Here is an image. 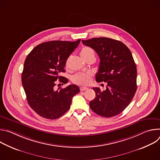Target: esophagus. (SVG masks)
Returning <instances> with one entry per match:
<instances>
[{"mask_svg": "<svg viewBox=\"0 0 160 160\" xmlns=\"http://www.w3.org/2000/svg\"><path fill=\"white\" fill-rule=\"evenodd\" d=\"M87 89H88V88L86 87H81L80 88V91H84V90H87Z\"/></svg>", "mask_w": 160, "mask_h": 160, "instance_id": "obj_1", "label": "esophagus"}]
</instances>
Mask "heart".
<instances>
[{
  "label": "heart",
  "instance_id": "obj_1",
  "mask_svg": "<svg viewBox=\"0 0 160 160\" xmlns=\"http://www.w3.org/2000/svg\"><path fill=\"white\" fill-rule=\"evenodd\" d=\"M80 55L85 60L92 56L95 57L94 50L89 47L83 48L80 51ZM92 77V75L90 72L78 73L72 77V80L73 82L78 85H87L91 82Z\"/></svg>",
  "mask_w": 160,
  "mask_h": 160
}]
</instances>
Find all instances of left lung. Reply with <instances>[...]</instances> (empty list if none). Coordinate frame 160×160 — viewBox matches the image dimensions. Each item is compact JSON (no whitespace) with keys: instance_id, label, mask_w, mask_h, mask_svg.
Masks as SVG:
<instances>
[{"instance_id":"left-lung-1","label":"left lung","mask_w":160,"mask_h":160,"mask_svg":"<svg viewBox=\"0 0 160 160\" xmlns=\"http://www.w3.org/2000/svg\"><path fill=\"white\" fill-rule=\"evenodd\" d=\"M100 58L98 82H107L105 90L93 87L96 98L89 103L98 115L109 118L122 112L137 90V68L130 49L122 42L106 37L82 40Z\"/></svg>"}]
</instances>
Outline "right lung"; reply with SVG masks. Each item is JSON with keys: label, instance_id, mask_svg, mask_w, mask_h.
<instances>
[{"label": "right lung", "instance_id": "1", "mask_svg": "<svg viewBox=\"0 0 160 160\" xmlns=\"http://www.w3.org/2000/svg\"><path fill=\"white\" fill-rule=\"evenodd\" d=\"M80 40L44 42L27 56L21 82L30 106L39 116L50 120L59 118L70 109L73 97L80 92L74 84L57 90L54 86L58 79L68 83V79L59 74L65 72L66 61Z\"/></svg>", "mask_w": 160, "mask_h": 160}]
</instances>
